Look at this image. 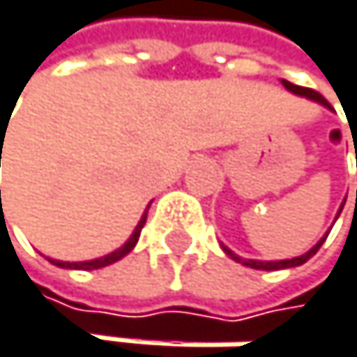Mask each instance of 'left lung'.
Instances as JSON below:
<instances>
[{
	"instance_id": "1",
	"label": "left lung",
	"mask_w": 357,
	"mask_h": 357,
	"mask_svg": "<svg viewBox=\"0 0 357 357\" xmlns=\"http://www.w3.org/2000/svg\"><path fill=\"white\" fill-rule=\"evenodd\" d=\"M283 87L287 89V91H291V94H296V96H305L307 100H314V102H318V105H323V107H327V109H331V105L318 94V91H314V89H307V87H301V85H294V83H289V81H285L283 78ZM357 153V151H356ZM347 199V197H344ZM356 202H357V190H356ZM342 206H344V202H342ZM342 206H340V211H338V215L342 213ZM338 215H336V219H338ZM327 234L329 232H325V237L320 239L314 248H310L307 252L305 255H301V257H294V259H281V261H259V259H241L239 255H234L228 245H224L222 243V248H224V252L232 259V261H237V263H243V266H248V268H252V270H285V268H296V266H303L305 261H310L318 250H320V245L325 243V239H327Z\"/></svg>"
}]
</instances>
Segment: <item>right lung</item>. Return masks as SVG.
Returning <instances> with one entry per match:
<instances>
[{"mask_svg":"<svg viewBox=\"0 0 357 357\" xmlns=\"http://www.w3.org/2000/svg\"><path fill=\"white\" fill-rule=\"evenodd\" d=\"M0 202H1V190H0ZM146 211H149V206H146ZM146 211H144V215L140 217L138 226L133 228L131 237L125 241V245H120L118 250H114V252H109V255H105V257H98V259H91V261H72V263H70V261H59V259H47V261H50V263H54L56 268H70V270H98V268H105V266H112V263H116V261H120L123 257H127V255L133 250V248H135V243H138L140 232H142L144 222H146Z\"/></svg>","mask_w":357,"mask_h":357,"instance_id":"obj_1","label":"right lung"}]
</instances>
